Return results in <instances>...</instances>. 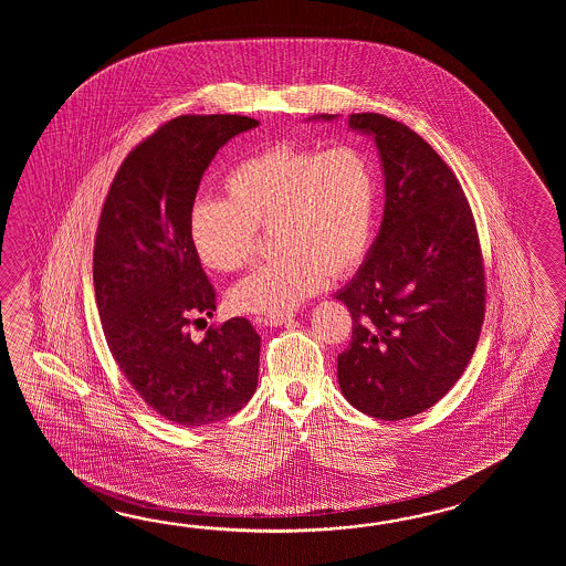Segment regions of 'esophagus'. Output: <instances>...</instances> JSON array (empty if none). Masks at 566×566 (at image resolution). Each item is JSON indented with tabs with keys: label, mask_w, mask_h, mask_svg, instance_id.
Here are the masks:
<instances>
[{
	"label": "esophagus",
	"mask_w": 566,
	"mask_h": 566,
	"mask_svg": "<svg viewBox=\"0 0 566 566\" xmlns=\"http://www.w3.org/2000/svg\"><path fill=\"white\" fill-rule=\"evenodd\" d=\"M263 322H265V325H271V327H277V325L293 322V315H287V313H275V315H265V317H263Z\"/></svg>",
	"instance_id": "34e87169"
}]
</instances>
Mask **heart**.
<instances>
[{"label":"heart","instance_id":"heart-1","mask_svg":"<svg viewBox=\"0 0 566 566\" xmlns=\"http://www.w3.org/2000/svg\"><path fill=\"white\" fill-rule=\"evenodd\" d=\"M227 200L198 198L188 239L202 265L230 273L256 251V229H271L275 259L230 289L242 313H289L332 275L360 265L370 247L376 174L352 145L325 151L281 144L239 161L224 176Z\"/></svg>","mask_w":566,"mask_h":566}]
</instances>
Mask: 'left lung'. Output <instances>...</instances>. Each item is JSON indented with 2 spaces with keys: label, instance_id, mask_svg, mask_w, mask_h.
Listing matches in <instances>:
<instances>
[{
  "label": "left lung",
  "instance_id": "obj_1",
  "mask_svg": "<svg viewBox=\"0 0 566 566\" xmlns=\"http://www.w3.org/2000/svg\"><path fill=\"white\" fill-rule=\"evenodd\" d=\"M348 127L376 144L385 214L336 293L354 324L337 382L364 415L400 421L446 397L473 356L485 307L480 239L455 174L421 135L378 113L349 115Z\"/></svg>",
  "mask_w": 566,
  "mask_h": 566
}]
</instances>
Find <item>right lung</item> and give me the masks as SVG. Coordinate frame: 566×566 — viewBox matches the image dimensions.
<instances>
[{"instance_id":"add662e5","label":"right lung","mask_w":566,"mask_h":566,"mask_svg":"<svg viewBox=\"0 0 566 566\" xmlns=\"http://www.w3.org/2000/svg\"><path fill=\"white\" fill-rule=\"evenodd\" d=\"M259 127L242 115H181L120 164L96 229L93 279L108 349L164 419L202 427L241 410L256 390L261 336L244 317L190 325L217 293L188 239V212L218 149Z\"/></svg>"}]
</instances>
